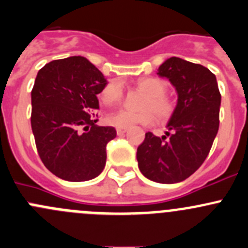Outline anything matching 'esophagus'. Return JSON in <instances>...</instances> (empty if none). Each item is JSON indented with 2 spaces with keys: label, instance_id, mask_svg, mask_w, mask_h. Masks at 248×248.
<instances>
[{
  "label": "esophagus",
  "instance_id": "34e87169",
  "mask_svg": "<svg viewBox=\"0 0 248 248\" xmlns=\"http://www.w3.org/2000/svg\"><path fill=\"white\" fill-rule=\"evenodd\" d=\"M126 132H127V128H116L117 136H122V134H124Z\"/></svg>",
  "mask_w": 248,
  "mask_h": 248
}]
</instances>
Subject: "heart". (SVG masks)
<instances>
[{
    "mask_svg": "<svg viewBox=\"0 0 248 248\" xmlns=\"http://www.w3.org/2000/svg\"><path fill=\"white\" fill-rule=\"evenodd\" d=\"M137 88L146 94L141 102V111H128V110H117L110 112L107 116V122L117 128H129L136 124L149 126L155 122L156 115L160 122H167L175 111V103L168 97V85L165 80L160 78H140L137 82ZM124 98V90L121 83L111 81L103 88L99 94L102 104L107 107L120 103Z\"/></svg>",
    "mask_w": 248,
    "mask_h": 248,
    "instance_id": "1",
    "label": "heart"
}]
</instances>
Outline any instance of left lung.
<instances>
[{"label":"left lung","mask_w":248,"mask_h":248,"mask_svg":"<svg viewBox=\"0 0 248 248\" xmlns=\"http://www.w3.org/2000/svg\"><path fill=\"white\" fill-rule=\"evenodd\" d=\"M178 93L166 136L148 132L137 149L140 172L150 180L173 184L190 177L207 157L219 128L220 92L207 68L172 57L158 68Z\"/></svg>","instance_id":"8db88e82"}]
</instances>
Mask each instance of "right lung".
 <instances>
[{
	"label": "right lung",
	"instance_id": "1",
	"mask_svg": "<svg viewBox=\"0 0 248 248\" xmlns=\"http://www.w3.org/2000/svg\"><path fill=\"white\" fill-rule=\"evenodd\" d=\"M104 75L83 57L53 60L40 69L31 91V128L47 170L69 182L95 178L107 162L114 127L97 126V95Z\"/></svg>",
	"mask_w": 248,
	"mask_h": 248
}]
</instances>
